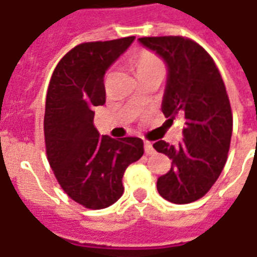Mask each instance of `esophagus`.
<instances>
[{"label":"esophagus","instance_id":"34e87169","mask_svg":"<svg viewBox=\"0 0 257 257\" xmlns=\"http://www.w3.org/2000/svg\"><path fill=\"white\" fill-rule=\"evenodd\" d=\"M144 151H146V154H147V155H151V154L155 153V150H154L153 144L150 143V142H147V140L144 142Z\"/></svg>","mask_w":257,"mask_h":257}]
</instances>
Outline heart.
<instances>
[{"label":"heart","instance_id":"b5f03b06","mask_svg":"<svg viewBox=\"0 0 257 257\" xmlns=\"http://www.w3.org/2000/svg\"><path fill=\"white\" fill-rule=\"evenodd\" d=\"M132 65L136 69L138 76L144 75L151 70H163V62L154 51L148 49H140L132 56Z\"/></svg>","mask_w":257,"mask_h":257}]
</instances>
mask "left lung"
Segmentation results:
<instances>
[{
  "label": "left lung",
  "instance_id": "left-lung-1",
  "mask_svg": "<svg viewBox=\"0 0 257 257\" xmlns=\"http://www.w3.org/2000/svg\"><path fill=\"white\" fill-rule=\"evenodd\" d=\"M139 41L166 61L169 68L162 102L165 117H185L178 146L154 143L172 159L158 178L159 195L174 204L196 201L210 191L223 170L233 131V113L225 83L212 57L185 37H144Z\"/></svg>",
  "mask_w": 257,
  "mask_h": 257
}]
</instances>
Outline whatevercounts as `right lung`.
Returning a JSON list of instances; mask_svg holds the SVG:
<instances>
[{
	"label": "right lung",
	"mask_w": 257,
	"mask_h": 257,
	"mask_svg": "<svg viewBox=\"0 0 257 257\" xmlns=\"http://www.w3.org/2000/svg\"><path fill=\"white\" fill-rule=\"evenodd\" d=\"M134 39L77 45L57 64L47 88V161L62 191L90 210L106 208L122 196L123 173L144 153L142 139L99 136L94 126V106L106 102V69Z\"/></svg>",
	"instance_id": "1"
}]
</instances>
